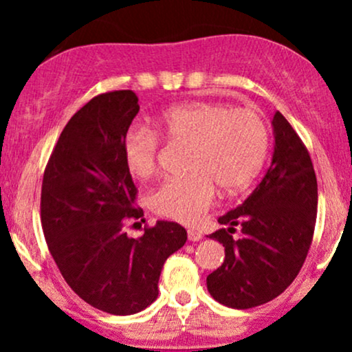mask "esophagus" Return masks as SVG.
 <instances>
[{"label": "esophagus", "instance_id": "obj_1", "mask_svg": "<svg viewBox=\"0 0 352 352\" xmlns=\"http://www.w3.org/2000/svg\"><path fill=\"white\" fill-rule=\"evenodd\" d=\"M187 235H188V240L190 241H200L201 240V233L199 232V230L190 228L188 232H187Z\"/></svg>", "mask_w": 352, "mask_h": 352}]
</instances>
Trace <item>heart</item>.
Returning <instances> with one entry per match:
<instances>
[{
	"mask_svg": "<svg viewBox=\"0 0 352 352\" xmlns=\"http://www.w3.org/2000/svg\"><path fill=\"white\" fill-rule=\"evenodd\" d=\"M157 129L172 142L190 145L184 179H172L153 190L151 207L180 223H195L212 207L217 187L240 192L260 172L268 151V131L250 109H230L220 102H188L168 109ZM125 170L148 179L157 167L159 139L151 131L132 129L122 140Z\"/></svg>",
	"mask_w": 352,
	"mask_h": 352,
	"instance_id": "obj_1",
	"label": "heart"
}]
</instances>
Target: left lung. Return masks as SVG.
Listing matches in <instances>:
<instances>
[{"mask_svg": "<svg viewBox=\"0 0 352 352\" xmlns=\"http://www.w3.org/2000/svg\"><path fill=\"white\" fill-rule=\"evenodd\" d=\"M272 164L240 207L218 218L208 238L225 246L220 268L207 276L213 300L235 309L265 305L292 285L313 241L318 182L309 153L281 112H274ZM238 224L242 236L231 233Z\"/></svg>", "mask_w": 352, "mask_h": 352, "instance_id": "8db88e82", "label": "left lung"}]
</instances>
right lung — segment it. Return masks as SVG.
Here are the masks:
<instances>
[{"label":"right lung","instance_id":"right-lung-1","mask_svg":"<svg viewBox=\"0 0 352 352\" xmlns=\"http://www.w3.org/2000/svg\"><path fill=\"white\" fill-rule=\"evenodd\" d=\"M137 112L132 91L89 100L60 132L41 190L44 238L60 274L79 298L117 316L157 300L165 260L187 241L173 221L159 220L139 238L124 230L144 217L120 152Z\"/></svg>","mask_w":352,"mask_h":352}]
</instances>
